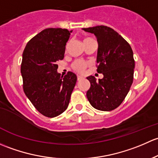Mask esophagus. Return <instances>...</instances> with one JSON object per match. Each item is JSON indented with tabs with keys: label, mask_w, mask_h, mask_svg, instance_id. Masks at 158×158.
Returning <instances> with one entry per match:
<instances>
[{
	"label": "esophagus",
	"mask_w": 158,
	"mask_h": 158,
	"mask_svg": "<svg viewBox=\"0 0 158 158\" xmlns=\"http://www.w3.org/2000/svg\"><path fill=\"white\" fill-rule=\"evenodd\" d=\"M77 81H81V79H82V77H81V76H77Z\"/></svg>",
	"instance_id": "34e87169"
}]
</instances>
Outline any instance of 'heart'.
<instances>
[{
    "label": "heart",
    "mask_w": 158,
    "mask_h": 158,
    "mask_svg": "<svg viewBox=\"0 0 158 158\" xmlns=\"http://www.w3.org/2000/svg\"><path fill=\"white\" fill-rule=\"evenodd\" d=\"M91 38H85L84 40V42L86 41V40H90ZM88 65V63L86 62V61H81V60H76L71 64V68L76 72L79 73V74H82L84 73V71H85L86 68Z\"/></svg>",
    "instance_id": "obj_1"
}]
</instances>
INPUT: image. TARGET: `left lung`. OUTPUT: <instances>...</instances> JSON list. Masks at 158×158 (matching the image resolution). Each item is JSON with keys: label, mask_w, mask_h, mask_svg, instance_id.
I'll return each mask as SVG.
<instances>
[{"label": "left lung", "mask_w": 158, "mask_h": 158, "mask_svg": "<svg viewBox=\"0 0 158 158\" xmlns=\"http://www.w3.org/2000/svg\"><path fill=\"white\" fill-rule=\"evenodd\" d=\"M83 30L97 37V71L103 74L98 81L94 76L87 77L90 83L87 100L97 110L111 111L123 103L132 84L135 68L132 49L116 31L106 26Z\"/></svg>", "instance_id": "obj_1"}]
</instances>
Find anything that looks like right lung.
Wrapping results in <instances>:
<instances>
[{"label": "right lung", "instance_id": "add662e5", "mask_svg": "<svg viewBox=\"0 0 158 158\" xmlns=\"http://www.w3.org/2000/svg\"><path fill=\"white\" fill-rule=\"evenodd\" d=\"M71 32L45 29L31 39L23 53L20 71L24 93L35 108L49 118L65 111L77 81L71 71L64 77L57 72V61L64 58Z\"/></svg>", "mask_w": 158, "mask_h": 158}]
</instances>
